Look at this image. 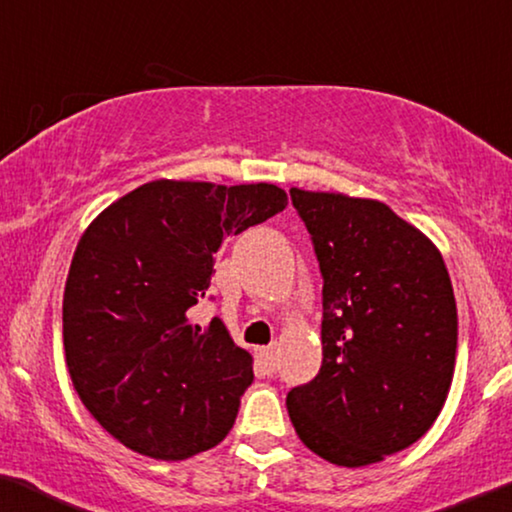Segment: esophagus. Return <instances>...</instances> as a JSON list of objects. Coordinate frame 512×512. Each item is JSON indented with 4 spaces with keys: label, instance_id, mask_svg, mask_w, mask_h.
Listing matches in <instances>:
<instances>
[{
    "label": "esophagus",
    "instance_id": "34e87169",
    "mask_svg": "<svg viewBox=\"0 0 512 512\" xmlns=\"http://www.w3.org/2000/svg\"><path fill=\"white\" fill-rule=\"evenodd\" d=\"M259 361L264 363V368L273 372L278 368V345H269V347H259L257 349Z\"/></svg>",
    "mask_w": 512,
    "mask_h": 512
}]
</instances>
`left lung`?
<instances>
[{
	"mask_svg": "<svg viewBox=\"0 0 512 512\" xmlns=\"http://www.w3.org/2000/svg\"><path fill=\"white\" fill-rule=\"evenodd\" d=\"M324 276L322 368L292 388L299 439L338 467L418 441L448 398L457 305L439 248L384 202L292 188Z\"/></svg>",
	"mask_w": 512,
	"mask_h": 512,
	"instance_id": "8db88e82",
	"label": "left lung"
}]
</instances>
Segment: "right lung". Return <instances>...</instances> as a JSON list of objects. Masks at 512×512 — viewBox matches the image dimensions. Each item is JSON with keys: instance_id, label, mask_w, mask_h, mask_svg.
<instances>
[{"instance_id": "add662e5", "label": "right lung", "mask_w": 512, "mask_h": 512, "mask_svg": "<svg viewBox=\"0 0 512 512\" xmlns=\"http://www.w3.org/2000/svg\"><path fill=\"white\" fill-rule=\"evenodd\" d=\"M287 207L273 183L156 179L91 220L64 289L66 368L89 414L154 460H186L232 430L253 356L213 317L193 324L230 234Z\"/></svg>"}]
</instances>
